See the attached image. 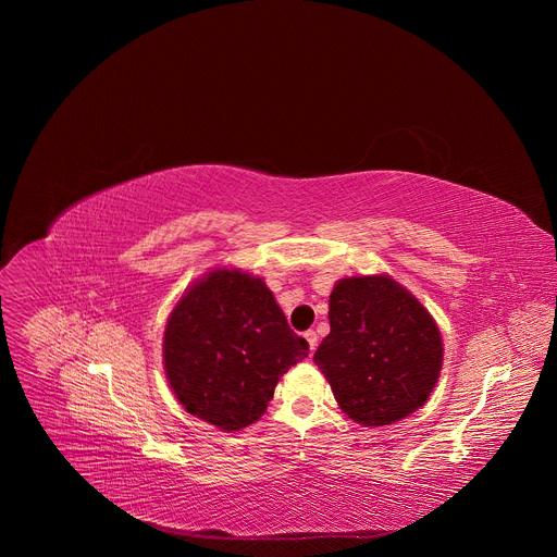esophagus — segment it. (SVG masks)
<instances>
[{
    "label": "esophagus",
    "instance_id": "esophagus-1",
    "mask_svg": "<svg viewBox=\"0 0 557 557\" xmlns=\"http://www.w3.org/2000/svg\"><path fill=\"white\" fill-rule=\"evenodd\" d=\"M304 337H306V342H308V350L312 352V350L317 348V335H314V331H306Z\"/></svg>",
    "mask_w": 557,
    "mask_h": 557
}]
</instances>
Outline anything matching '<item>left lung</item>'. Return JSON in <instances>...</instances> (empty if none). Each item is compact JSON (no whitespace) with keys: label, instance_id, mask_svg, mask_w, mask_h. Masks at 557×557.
Returning a JSON list of instances; mask_svg holds the SVG:
<instances>
[{"label":"left lung","instance_id":"left-lung-1","mask_svg":"<svg viewBox=\"0 0 557 557\" xmlns=\"http://www.w3.org/2000/svg\"><path fill=\"white\" fill-rule=\"evenodd\" d=\"M331 333L314 363L342 412L363 428L401 421L425 406L443 368V337L430 310L389 275L337 280Z\"/></svg>","mask_w":557,"mask_h":557}]
</instances>
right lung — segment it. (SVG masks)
<instances>
[{
  "label": "right lung",
  "instance_id": "right-lung-1",
  "mask_svg": "<svg viewBox=\"0 0 557 557\" xmlns=\"http://www.w3.org/2000/svg\"><path fill=\"white\" fill-rule=\"evenodd\" d=\"M308 357L304 337L262 277L218 267L196 280L172 308L163 363L181 406L222 432L264 412L282 374Z\"/></svg>",
  "mask_w": 557,
  "mask_h": 557
}]
</instances>
